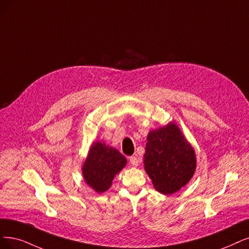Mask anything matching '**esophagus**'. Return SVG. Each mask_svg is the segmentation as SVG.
I'll return each instance as SVG.
<instances>
[{
    "instance_id": "obj_1",
    "label": "esophagus",
    "mask_w": 249,
    "mask_h": 249,
    "mask_svg": "<svg viewBox=\"0 0 249 249\" xmlns=\"http://www.w3.org/2000/svg\"><path fill=\"white\" fill-rule=\"evenodd\" d=\"M129 162L132 166H137L140 163V158L137 156H131V157H129Z\"/></svg>"
}]
</instances>
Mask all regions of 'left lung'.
Returning <instances> with one entry per match:
<instances>
[{
	"label": "left lung",
	"instance_id": "obj_1",
	"mask_svg": "<svg viewBox=\"0 0 249 249\" xmlns=\"http://www.w3.org/2000/svg\"><path fill=\"white\" fill-rule=\"evenodd\" d=\"M146 140L144 169L156 190L165 195L173 194L194 174L195 152L173 123L151 131Z\"/></svg>",
	"mask_w": 249,
	"mask_h": 249
}]
</instances>
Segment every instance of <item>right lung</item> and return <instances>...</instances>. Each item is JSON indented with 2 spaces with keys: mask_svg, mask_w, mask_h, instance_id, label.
Masks as SVG:
<instances>
[{
  "mask_svg": "<svg viewBox=\"0 0 249 249\" xmlns=\"http://www.w3.org/2000/svg\"><path fill=\"white\" fill-rule=\"evenodd\" d=\"M126 158L105 142H95L91 146L87 160L83 165V177L88 185L97 193L107 191L125 165Z\"/></svg>",
  "mask_w": 249,
  "mask_h": 249,
  "instance_id": "obj_1",
  "label": "right lung"
}]
</instances>
